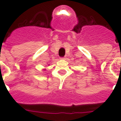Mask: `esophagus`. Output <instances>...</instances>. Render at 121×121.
<instances>
[{"label":"esophagus","instance_id":"obj_1","mask_svg":"<svg viewBox=\"0 0 121 121\" xmlns=\"http://www.w3.org/2000/svg\"><path fill=\"white\" fill-rule=\"evenodd\" d=\"M65 58H66V57H65V56H64V57H60V59H65Z\"/></svg>","mask_w":121,"mask_h":121}]
</instances>
